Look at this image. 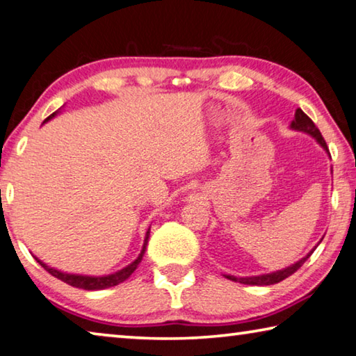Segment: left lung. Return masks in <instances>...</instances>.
Returning <instances> with one entry per match:
<instances>
[{
	"mask_svg": "<svg viewBox=\"0 0 356 356\" xmlns=\"http://www.w3.org/2000/svg\"><path fill=\"white\" fill-rule=\"evenodd\" d=\"M291 127L295 129V130H301V131H306V134L312 135L318 143L322 144L323 149L328 150V146H327V143H325V140H323L321 130L316 127V124L312 122L308 114H305L303 111L300 110V108H298L297 111H295V120H292ZM309 256L311 254L303 257L297 264H293L292 267H287L284 270H280V272H276V273L262 275V276H251V278H236V276L226 275V278L234 281V282H240V284H250V286H270V284H276V282L286 280V278H289V276L297 272V270L301 267V265H303L306 261H308Z\"/></svg>",
	"mask_w": 356,
	"mask_h": 356,
	"instance_id": "obj_1",
	"label": "left lung"
}]
</instances>
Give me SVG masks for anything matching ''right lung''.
<instances>
[{"label":"right lung","mask_w":356,"mask_h":356,"mask_svg":"<svg viewBox=\"0 0 356 356\" xmlns=\"http://www.w3.org/2000/svg\"><path fill=\"white\" fill-rule=\"evenodd\" d=\"M56 113H53L48 116L45 120L51 119L53 116H55ZM149 236V232H147ZM147 236H146V240H144V246L141 250V254L138 256V259L135 262H131L129 267H125L120 270V272L114 273V275H108V276H81V275H69V273H61L58 272V270L48 267V265H45L44 262H40L38 259V262L44 267L48 273H50L51 276H55V278L61 280L64 282H67L69 286L72 287H78V289H84V291H100V289H106V287H113V286H118L120 284V282H124L127 278H130V275L135 272L138 265H140L141 259H143V254L144 251H146V245H147Z\"/></svg>","instance_id":"obj_1"}]
</instances>
